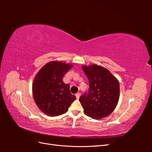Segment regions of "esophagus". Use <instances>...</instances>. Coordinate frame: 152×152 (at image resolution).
<instances>
[{"instance_id":"1","label":"esophagus","mask_w":152,"mask_h":152,"mask_svg":"<svg viewBox=\"0 0 152 152\" xmlns=\"http://www.w3.org/2000/svg\"><path fill=\"white\" fill-rule=\"evenodd\" d=\"M75 96H76V97H77V99H79L80 94L79 93H77L75 94Z\"/></svg>"}]
</instances>
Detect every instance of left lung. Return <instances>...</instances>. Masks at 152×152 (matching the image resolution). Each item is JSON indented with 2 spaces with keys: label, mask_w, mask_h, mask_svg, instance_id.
<instances>
[{
  "label": "left lung",
  "mask_w": 152,
  "mask_h": 152,
  "mask_svg": "<svg viewBox=\"0 0 152 152\" xmlns=\"http://www.w3.org/2000/svg\"><path fill=\"white\" fill-rule=\"evenodd\" d=\"M82 69L89 84L88 94L79 98L84 113L96 120L108 116L115 109L119 100L118 79L108 69L95 64L83 65Z\"/></svg>",
  "instance_id": "1"
}]
</instances>
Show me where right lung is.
<instances>
[{"label": "right lung", "instance_id": "right-lung-1", "mask_svg": "<svg viewBox=\"0 0 152 152\" xmlns=\"http://www.w3.org/2000/svg\"><path fill=\"white\" fill-rule=\"evenodd\" d=\"M73 67L70 63L53 61L44 65L37 73L32 84L34 99L46 115L56 117L66 113L76 96L70 86L63 81L65 73Z\"/></svg>", "mask_w": 152, "mask_h": 152}]
</instances>
